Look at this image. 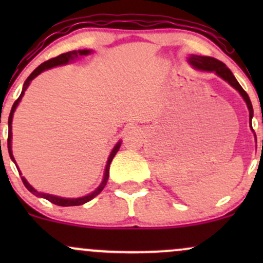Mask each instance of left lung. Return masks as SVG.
<instances>
[{
    "instance_id": "left-lung-1",
    "label": "left lung",
    "mask_w": 263,
    "mask_h": 263,
    "mask_svg": "<svg viewBox=\"0 0 263 263\" xmlns=\"http://www.w3.org/2000/svg\"><path fill=\"white\" fill-rule=\"evenodd\" d=\"M188 62H189V64L193 65V68L197 69V70L214 71V73L218 75V77L221 78V79H224L225 81H228V83L230 84L234 89L237 90L238 93H240V95L242 96L243 100H245L247 108H249L250 127L252 128L251 121H252V117H253V108H252L251 100H250L249 95H247L245 90H243L242 87H241L240 84H238V81L236 80V78L234 77V74L231 73L230 69H229L222 62H220V60L215 59V58H211V57H201V55H194V54H192V55H189Z\"/></svg>"
}]
</instances>
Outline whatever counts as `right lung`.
<instances>
[{
    "label": "right lung",
    "mask_w": 263,
    "mask_h": 263,
    "mask_svg": "<svg viewBox=\"0 0 263 263\" xmlns=\"http://www.w3.org/2000/svg\"><path fill=\"white\" fill-rule=\"evenodd\" d=\"M91 53H92V50H90V49H79V50H71V52H68V53H63V54H60V55L55 57V58L49 59V60H47V62L42 63V64L39 65L37 69H34V71H33V73L29 75L28 78H27V80L25 81V84H23L22 92H21L20 98H18L17 100L14 101L13 106H12V108H11L10 117H8V128H10V132H8V140H7L8 153H10L11 159L14 162V164H16V161H14L13 153H12V119H13L14 111H16L18 104H20L21 100H22L23 95H25V91L27 90V87L29 86L31 81L34 79L35 77H38V75L41 74L42 71L48 70V69H52V68H54V66L65 65V64H68V63L74 62L75 59H79L80 57L89 55V54H91ZM120 146H121V141H119L116 144H115V147L112 148V151H111L110 156H108L106 167H105L104 178H102V182L100 183V185H99L98 188L93 190V192L90 193V194L85 195V197H80V198H62V197H57V195L47 194V193H41V192H38L37 189L33 188L31 184L27 182V179H26L25 177H21V178H22V182H23V184H25L26 188L28 189L29 192L32 193V194H34L35 197L47 199V200H49L50 203H53V204H55V205H59V206H75V205H83V204L87 203V201L91 200V199L95 198L96 195L100 194V193L102 192V189L105 188V185H106L107 179H108V173H110V164H111V162H112L115 155H116V153H117V151L120 149ZM16 167H17V170H18V165L17 164H16ZM18 172H20V176H21V174H22V173H21V171L18 170Z\"/></svg>",
    "instance_id": "add662e5"
}]
</instances>
